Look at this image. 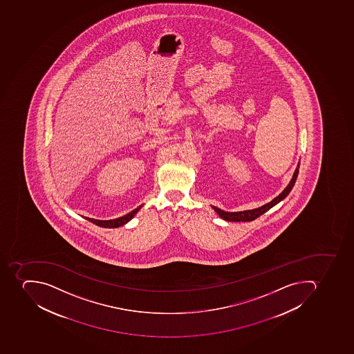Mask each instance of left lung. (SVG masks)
<instances>
[{
	"mask_svg": "<svg viewBox=\"0 0 354 354\" xmlns=\"http://www.w3.org/2000/svg\"><path fill=\"white\" fill-rule=\"evenodd\" d=\"M299 167H300V162L297 165V168H295V173H293L292 178L290 180L288 186L284 188L283 192H282L280 195L277 196L276 198H273L270 203H266L263 206L250 209V210H243V212H225V210H221V209L214 206H212V208L219 214L220 218H223V220H227V221H234V223L252 221V220L257 219V218L260 217L261 214L267 212L268 210L272 208L273 206H276L277 203L283 201L284 198L289 195V192H291L293 186H295V180H297V177H298Z\"/></svg>",
	"mask_w": 354,
	"mask_h": 354,
	"instance_id": "left-lung-1",
	"label": "left lung"
}]
</instances>
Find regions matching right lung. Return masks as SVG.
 Listing matches in <instances>:
<instances>
[{
	"mask_svg": "<svg viewBox=\"0 0 354 354\" xmlns=\"http://www.w3.org/2000/svg\"><path fill=\"white\" fill-rule=\"evenodd\" d=\"M142 206L137 207L133 212L125 214L123 217L116 218V219L100 220L93 219V218L88 217H85V219L88 220L91 223H95L96 225L103 227V228H118V227H122V225H126L129 221H131V220L135 217V214L140 212V209L142 208Z\"/></svg>",
	"mask_w": 354,
	"mask_h": 354,
	"instance_id": "obj_1",
	"label": "right lung"
}]
</instances>
